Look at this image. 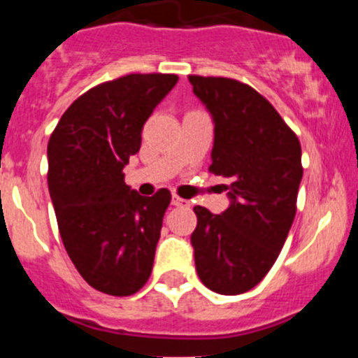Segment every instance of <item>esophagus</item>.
I'll list each match as a JSON object with an SVG mask.
<instances>
[{"label": "esophagus", "mask_w": 358, "mask_h": 358, "mask_svg": "<svg viewBox=\"0 0 358 358\" xmlns=\"http://www.w3.org/2000/svg\"><path fill=\"white\" fill-rule=\"evenodd\" d=\"M172 204H173V206H177V208H189V206H192V202L186 201V199L177 197V195H173V197H172Z\"/></svg>", "instance_id": "34e87169"}]
</instances>
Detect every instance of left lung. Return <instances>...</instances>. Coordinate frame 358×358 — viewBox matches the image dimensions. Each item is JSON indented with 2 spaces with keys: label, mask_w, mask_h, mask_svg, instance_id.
I'll return each instance as SVG.
<instances>
[{
  "label": "left lung",
  "mask_w": 358,
  "mask_h": 358,
  "mask_svg": "<svg viewBox=\"0 0 358 358\" xmlns=\"http://www.w3.org/2000/svg\"><path fill=\"white\" fill-rule=\"evenodd\" d=\"M215 123L210 172L226 177L229 208L195 206V267L210 290H251L276 262L296 217L301 145L267 98L235 78L189 75Z\"/></svg>",
  "instance_id": "1"
}]
</instances>
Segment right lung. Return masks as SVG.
I'll return each mask as SVG.
<instances>
[{"instance_id": "obj_1", "label": "right lung", "mask_w": 358, "mask_h": 358, "mask_svg": "<svg viewBox=\"0 0 358 358\" xmlns=\"http://www.w3.org/2000/svg\"><path fill=\"white\" fill-rule=\"evenodd\" d=\"M177 75L131 73L91 87L48 141V188L66 251L80 276L109 296H132L150 278L172 195L143 197L123 181L141 129Z\"/></svg>"}]
</instances>
